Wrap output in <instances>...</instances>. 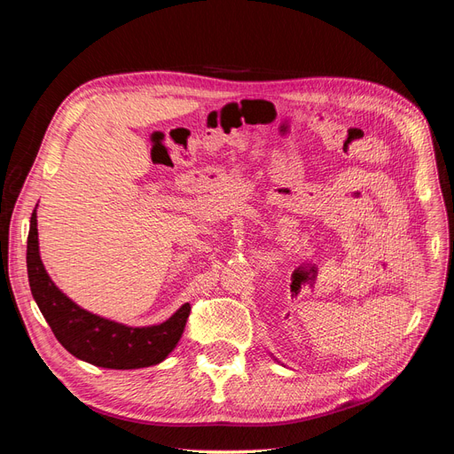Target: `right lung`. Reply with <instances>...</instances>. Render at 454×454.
Listing matches in <instances>:
<instances>
[{
	"label": "right lung",
	"mask_w": 454,
	"mask_h": 454,
	"mask_svg": "<svg viewBox=\"0 0 454 454\" xmlns=\"http://www.w3.org/2000/svg\"><path fill=\"white\" fill-rule=\"evenodd\" d=\"M35 208L26 250L28 280L35 303L60 345L75 358L107 369H140L160 364L184 333L191 312L189 303L177 309L167 322L145 327L119 324L81 309L51 280L39 257Z\"/></svg>",
	"instance_id": "obj_1"
}]
</instances>
